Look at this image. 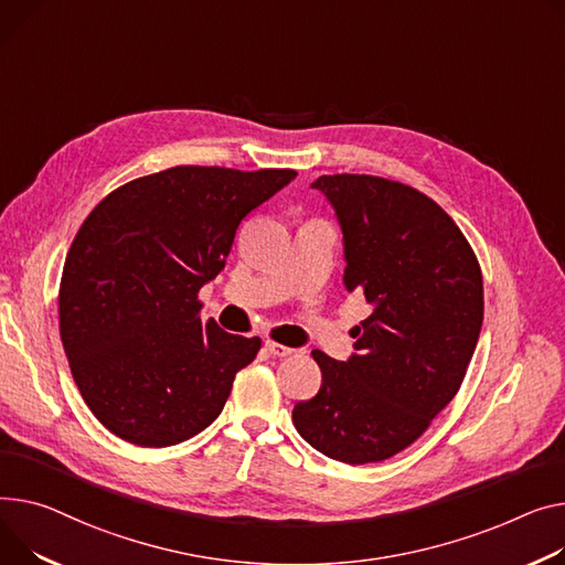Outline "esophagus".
Returning a JSON list of instances; mask_svg holds the SVG:
<instances>
[{
  "label": "esophagus",
  "mask_w": 565,
  "mask_h": 565,
  "mask_svg": "<svg viewBox=\"0 0 565 565\" xmlns=\"http://www.w3.org/2000/svg\"><path fill=\"white\" fill-rule=\"evenodd\" d=\"M266 348H268V352L273 354V356H288V354H292L295 350L292 348H286V345H281V343H275V341H266Z\"/></svg>",
  "instance_id": "obj_1"
}]
</instances>
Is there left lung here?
Segmentation results:
<instances>
[{
	"label": "left lung",
	"mask_w": 565,
	"mask_h": 565,
	"mask_svg": "<svg viewBox=\"0 0 565 565\" xmlns=\"http://www.w3.org/2000/svg\"><path fill=\"white\" fill-rule=\"evenodd\" d=\"M311 188L341 222L345 288L372 313L348 361L311 352L322 386L295 404L292 425L329 459L384 461L459 393L483 320L481 268L455 220L416 188L370 174H322Z\"/></svg>",
	"instance_id": "8db88e82"
}]
</instances>
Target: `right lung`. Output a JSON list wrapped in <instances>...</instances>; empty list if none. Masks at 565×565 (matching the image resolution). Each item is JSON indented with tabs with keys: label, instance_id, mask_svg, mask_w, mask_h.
I'll use <instances>...</instances> for the list:
<instances>
[{
	"label": "right lung",
	"instance_id": "right-lung-1",
	"mask_svg": "<svg viewBox=\"0 0 565 565\" xmlns=\"http://www.w3.org/2000/svg\"><path fill=\"white\" fill-rule=\"evenodd\" d=\"M295 177L177 166L116 188L84 220L58 329L74 384L108 431L168 447L220 416L260 338L202 322L198 292L224 268L241 220Z\"/></svg>",
	"mask_w": 565,
	"mask_h": 565
}]
</instances>
